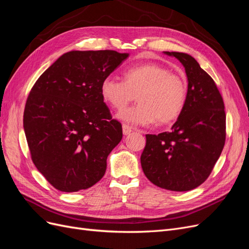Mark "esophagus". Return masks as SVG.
Returning <instances> with one entry per match:
<instances>
[{
	"label": "esophagus",
	"instance_id": "34e87169",
	"mask_svg": "<svg viewBox=\"0 0 249 249\" xmlns=\"http://www.w3.org/2000/svg\"><path fill=\"white\" fill-rule=\"evenodd\" d=\"M131 132H132V126L124 124H123V133H124V135H129V134H131Z\"/></svg>",
	"mask_w": 249,
	"mask_h": 249
}]
</instances>
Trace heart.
Masks as SVG:
<instances>
[{
    "label": "heart",
    "instance_id": "1",
    "mask_svg": "<svg viewBox=\"0 0 249 249\" xmlns=\"http://www.w3.org/2000/svg\"><path fill=\"white\" fill-rule=\"evenodd\" d=\"M103 101L116 110L124 109L136 95L138 104L117 114L123 122L136 125H168L182 114L187 99V84L168 67L147 62L124 72V81L106 77L101 83Z\"/></svg>",
    "mask_w": 249,
    "mask_h": 249
}]
</instances>
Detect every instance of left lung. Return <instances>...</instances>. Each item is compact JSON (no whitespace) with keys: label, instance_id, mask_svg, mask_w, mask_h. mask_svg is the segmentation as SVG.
Instances as JSON below:
<instances>
[{"label":"left lung","instance_id":"1","mask_svg":"<svg viewBox=\"0 0 249 249\" xmlns=\"http://www.w3.org/2000/svg\"><path fill=\"white\" fill-rule=\"evenodd\" d=\"M185 67V108L170 132L146 135L141 167L154 185L189 191L201 185L219 159L225 141V112L215 82L186 53L164 52Z\"/></svg>","mask_w":249,"mask_h":249}]
</instances>
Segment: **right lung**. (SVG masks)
I'll return each instance as SVG.
<instances>
[{
	"mask_svg": "<svg viewBox=\"0 0 249 249\" xmlns=\"http://www.w3.org/2000/svg\"><path fill=\"white\" fill-rule=\"evenodd\" d=\"M127 53L71 51L36 81L26 103L24 130L32 161L59 191L96 184L107 158L123 138L101 95V83Z\"/></svg>",
	"mask_w": 249,
	"mask_h": 249,
	"instance_id": "1",
	"label": "right lung"
}]
</instances>
